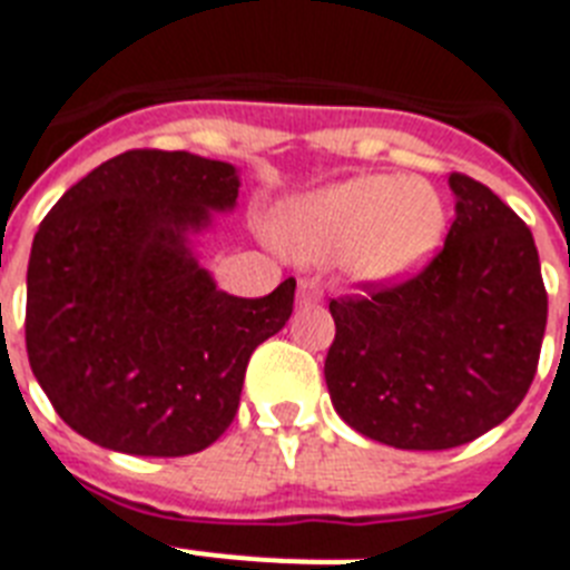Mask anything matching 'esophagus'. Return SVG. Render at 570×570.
<instances>
[{"mask_svg":"<svg viewBox=\"0 0 570 570\" xmlns=\"http://www.w3.org/2000/svg\"><path fill=\"white\" fill-rule=\"evenodd\" d=\"M322 301V286L313 277H301L298 281V304H316Z\"/></svg>","mask_w":570,"mask_h":570,"instance_id":"obj_1","label":"esophagus"}]
</instances>
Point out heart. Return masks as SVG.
Masks as SVG:
<instances>
[{
    "label": "heart",
    "instance_id": "obj_1",
    "mask_svg": "<svg viewBox=\"0 0 570 570\" xmlns=\"http://www.w3.org/2000/svg\"><path fill=\"white\" fill-rule=\"evenodd\" d=\"M275 234L304 261L342 257L363 281H392L433 257L445 207L428 180L363 175L286 202Z\"/></svg>",
    "mask_w": 570,
    "mask_h": 570
}]
</instances>
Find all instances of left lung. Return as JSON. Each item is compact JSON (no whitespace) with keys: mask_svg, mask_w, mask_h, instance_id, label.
I'll return each instance as SVG.
<instances>
[{"mask_svg":"<svg viewBox=\"0 0 570 570\" xmlns=\"http://www.w3.org/2000/svg\"><path fill=\"white\" fill-rule=\"evenodd\" d=\"M448 184L456 216L424 269L331 298L333 410L401 451H448L510 419L548 325L530 228L480 180L451 173Z\"/></svg>","mask_w":570,"mask_h":570,"instance_id":"8db88e82","label":"left lung"}]
</instances>
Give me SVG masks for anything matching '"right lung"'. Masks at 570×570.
<instances>
[{
  "label": "right lung",
  "instance_id": "right-lung-1",
  "mask_svg": "<svg viewBox=\"0 0 570 570\" xmlns=\"http://www.w3.org/2000/svg\"><path fill=\"white\" fill-rule=\"evenodd\" d=\"M237 193L230 164L131 149L46 213L29 257L26 351L76 433L134 456H187L228 430L254 348L295 301V277L263 298L222 293L187 248L189 230Z\"/></svg>",
  "mask_w": 570,
  "mask_h": 570
}]
</instances>
